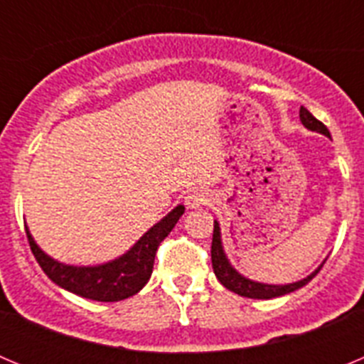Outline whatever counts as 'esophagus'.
I'll return each mask as SVG.
<instances>
[{
    "instance_id": "esophagus-1",
    "label": "esophagus",
    "mask_w": 364,
    "mask_h": 364,
    "mask_svg": "<svg viewBox=\"0 0 364 364\" xmlns=\"http://www.w3.org/2000/svg\"><path fill=\"white\" fill-rule=\"evenodd\" d=\"M208 202H210V195L204 189H193L188 197H186V205H188L189 210H197V208L205 205Z\"/></svg>"
}]
</instances>
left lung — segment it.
<instances>
[{
    "label": "left lung",
    "instance_id": "left-lung-1",
    "mask_svg": "<svg viewBox=\"0 0 364 364\" xmlns=\"http://www.w3.org/2000/svg\"><path fill=\"white\" fill-rule=\"evenodd\" d=\"M299 117H301L302 125L306 129L315 131V133H321L324 136L330 138V131L326 129V125L323 122H319L317 118L308 111L306 107H301L299 111ZM211 262H213V272L217 275V279L220 281V284L224 288H228L230 291H235V294L242 295V297L250 299H273V297H281V295L291 294V291L299 290L302 286H306L311 279L319 273V269L323 268V264L319 268L311 272L308 277L301 279L297 282H291V284H264V282H255L252 279L244 277L240 275L233 266L230 264L226 253H224V246H222V237H220V226L218 222L215 220L213 228V242H211Z\"/></svg>",
    "mask_w": 364,
    "mask_h": 364
}]
</instances>
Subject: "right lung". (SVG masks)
Instances as JSON below:
<instances>
[{
	"label": "right lung",
	"mask_w": 364,
	"mask_h": 364,
	"mask_svg": "<svg viewBox=\"0 0 364 364\" xmlns=\"http://www.w3.org/2000/svg\"><path fill=\"white\" fill-rule=\"evenodd\" d=\"M184 210L186 208L182 204L176 205L175 210L169 211L162 220L156 222L147 233H144L129 252L98 266H70L58 262L53 257L41 252L36 240L32 239L28 228H25V231L38 264L54 284L91 301L117 302L133 297L147 284L153 273L156 250L167 235L171 233L178 218L184 215Z\"/></svg>",
	"instance_id": "1"
}]
</instances>
